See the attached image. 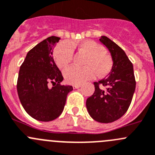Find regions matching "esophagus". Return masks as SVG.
I'll return each instance as SVG.
<instances>
[{"mask_svg": "<svg viewBox=\"0 0 155 155\" xmlns=\"http://www.w3.org/2000/svg\"><path fill=\"white\" fill-rule=\"evenodd\" d=\"M73 88H79L81 87V85H73Z\"/></svg>", "mask_w": 155, "mask_h": 155, "instance_id": "34e87169", "label": "esophagus"}]
</instances>
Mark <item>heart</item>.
<instances>
[{
	"instance_id": "obj_1",
	"label": "heart",
	"mask_w": 155,
	"mask_h": 155,
	"mask_svg": "<svg viewBox=\"0 0 155 155\" xmlns=\"http://www.w3.org/2000/svg\"><path fill=\"white\" fill-rule=\"evenodd\" d=\"M77 48L79 53L85 54L84 67H72L64 71V78L70 84L79 85L92 79L97 74L99 78L106 76L111 71L113 62L110 57L104 51V48L91 40L82 41L78 44L61 43L55 48L54 58L58 68H67L73 59V48Z\"/></svg>"
}]
</instances>
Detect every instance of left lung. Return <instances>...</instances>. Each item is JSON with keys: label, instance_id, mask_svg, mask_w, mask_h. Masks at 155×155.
Returning <instances> with one entry per match:
<instances>
[{"label": "left lung", "instance_id": "obj_1", "mask_svg": "<svg viewBox=\"0 0 155 155\" xmlns=\"http://www.w3.org/2000/svg\"><path fill=\"white\" fill-rule=\"evenodd\" d=\"M100 41L109 50L113 67L108 77L94 82V94L86 101L91 117L99 123L108 124L125 114L136 89L133 66L124 51L106 36Z\"/></svg>", "mask_w": 155, "mask_h": 155}]
</instances>
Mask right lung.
<instances>
[{
  "instance_id": "1",
  "label": "right lung",
  "mask_w": 155,
  "mask_h": 155,
  "mask_svg": "<svg viewBox=\"0 0 155 155\" xmlns=\"http://www.w3.org/2000/svg\"><path fill=\"white\" fill-rule=\"evenodd\" d=\"M61 38L51 36L29 51L19 69L17 92L22 107L34 119L48 122L64 110L71 85H63L62 73L55 64L53 48ZM51 83L53 87L49 88Z\"/></svg>"
}]
</instances>
